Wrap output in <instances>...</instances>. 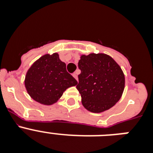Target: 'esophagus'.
<instances>
[{
  "label": "esophagus",
  "mask_w": 153,
  "mask_h": 153,
  "mask_svg": "<svg viewBox=\"0 0 153 153\" xmlns=\"http://www.w3.org/2000/svg\"><path fill=\"white\" fill-rule=\"evenodd\" d=\"M73 76H74V77L75 78L76 80H78V76H77V73H74V74H73Z\"/></svg>",
  "instance_id": "obj_1"
}]
</instances>
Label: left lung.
I'll use <instances>...</instances> for the list:
<instances>
[{"instance_id":"8db88e82","label":"left lung","mask_w":153,"mask_h":153,"mask_svg":"<svg viewBox=\"0 0 153 153\" xmlns=\"http://www.w3.org/2000/svg\"><path fill=\"white\" fill-rule=\"evenodd\" d=\"M76 89L83 106L92 113H102L120 100L125 87V76L120 65L105 53L81 55Z\"/></svg>"}]
</instances>
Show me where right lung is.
<instances>
[{
	"mask_svg": "<svg viewBox=\"0 0 153 153\" xmlns=\"http://www.w3.org/2000/svg\"><path fill=\"white\" fill-rule=\"evenodd\" d=\"M77 84L67 71L66 63L59 54H45L31 65L24 79L25 88L31 98L43 105L51 106L56 102L63 92Z\"/></svg>",
	"mask_w": 153,
	"mask_h": 153,
	"instance_id": "right-lung-1",
	"label": "right lung"
}]
</instances>
